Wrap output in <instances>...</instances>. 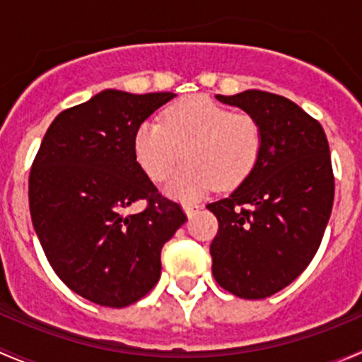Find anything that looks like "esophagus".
I'll return each mask as SVG.
<instances>
[{
  "instance_id": "34e87169",
  "label": "esophagus",
  "mask_w": 362,
  "mask_h": 362,
  "mask_svg": "<svg viewBox=\"0 0 362 362\" xmlns=\"http://www.w3.org/2000/svg\"><path fill=\"white\" fill-rule=\"evenodd\" d=\"M184 210H185V214L189 215V217H192V215L198 214V211L202 210V206H199V204H196V203H184Z\"/></svg>"
}]
</instances>
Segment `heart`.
<instances>
[{"label":"heart","mask_w":362,"mask_h":362,"mask_svg":"<svg viewBox=\"0 0 362 362\" xmlns=\"http://www.w3.org/2000/svg\"><path fill=\"white\" fill-rule=\"evenodd\" d=\"M133 147L140 166L156 182L170 177L184 152L187 163L166 189L175 198L194 199L215 184L231 189L245 182L262 158L264 129L252 113L191 96L168 107L163 122L140 124Z\"/></svg>","instance_id":"obj_1"}]
</instances>
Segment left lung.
Returning a JSON list of instances; mask_svg holds the SVG:
<instances>
[{"label":"left lung","instance_id":"1","mask_svg":"<svg viewBox=\"0 0 362 362\" xmlns=\"http://www.w3.org/2000/svg\"><path fill=\"white\" fill-rule=\"evenodd\" d=\"M217 100L257 117L264 151L240 187L206 204L218 221L211 273L228 293L262 299L294 282L319 250L334 199L329 144L319 120L279 94Z\"/></svg>","mask_w":362,"mask_h":362}]
</instances>
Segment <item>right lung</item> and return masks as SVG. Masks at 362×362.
I'll return each mask as SVG.
<instances>
[{
	"label": "right lung",
	"mask_w": 362,
	"mask_h": 362,
	"mask_svg": "<svg viewBox=\"0 0 362 362\" xmlns=\"http://www.w3.org/2000/svg\"><path fill=\"white\" fill-rule=\"evenodd\" d=\"M173 93L103 90L66 108L43 136L29 173V210L56 275L78 296L124 308L152 291L160 249L187 221L134 156V133ZM144 202V210L129 206Z\"/></svg>",
	"instance_id": "1"
}]
</instances>
